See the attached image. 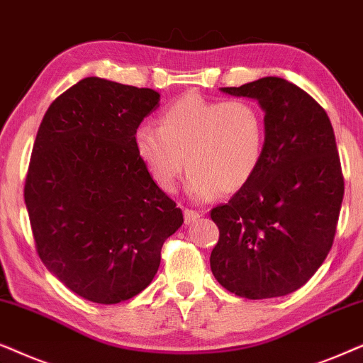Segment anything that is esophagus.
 I'll return each mask as SVG.
<instances>
[{"label":"esophagus","mask_w":363,"mask_h":363,"mask_svg":"<svg viewBox=\"0 0 363 363\" xmlns=\"http://www.w3.org/2000/svg\"><path fill=\"white\" fill-rule=\"evenodd\" d=\"M201 217V212L199 211H194V209H184V219L187 224H192V222L197 220Z\"/></svg>","instance_id":"obj_1"}]
</instances>
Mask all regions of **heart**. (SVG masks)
Masks as SVG:
<instances>
[{
	"label": "heart",
	"mask_w": 363,
	"mask_h": 363,
	"mask_svg": "<svg viewBox=\"0 0 363 363\" xmlns=\"http://www.w3.org/2000/svg\"><path fill=\"white\" fill-rule=\"evenodd\" d=\"M134 147L154 182L172 192L184 166L187 192L209 201L234 194L252 181L265 152V119L247 99H206L186 94L167 106L159 125L141 124Z\"/></svg>",
	"instance_id": "heart-1"
}]
</instances>
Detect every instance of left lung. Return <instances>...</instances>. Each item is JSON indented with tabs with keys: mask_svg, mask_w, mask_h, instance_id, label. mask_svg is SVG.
Here are the masks:
<instances>
[{
	"mask_svg": "<svg viewBox=\"0 0 363 363\" xmlns=\"http://www.w3.org/2000/svg\"><path fill=\"white\" fill-rule=\"evenodd\" d=\"M222 93L259 101L265 152L244 189L211 211L219 227L211 270L227 291L272 298L301 289L335 238L344 176L325 109L282 77H262Z\"/></svg>",
	"mask_w": 363,
	"mask_h": 363,
	"instance_id": "left-lung-1",
	"label": "left lung"
}]
</instances>
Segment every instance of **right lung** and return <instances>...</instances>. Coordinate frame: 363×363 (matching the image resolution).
I'll list each match as a JSON object with an SVG mask.
<instances>
[{
  "mask_svg": "<svg viewBox=\"0 0 363 363\" xmlns=\"http://www.w3.org/2000/svg\"><path fill=\"white\" fill-rule=\"evenodd\" d=\"M159 98L84 77L52 101L38 129L24 184L36 250L86 301L111 306L143 292L184 222L134 147Z\"/></svg>",
  "mask_w": 363,
  "mask_h": 363,
  "instance_id": "right-lung-1",
  "label": "right lung"
}]
</instances>
